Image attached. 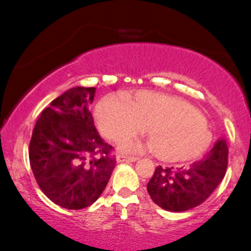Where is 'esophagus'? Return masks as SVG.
Returning <instances> with one entry per match:
<instances>
[{
  "label": "esophagus",
  "mask_w": 251,
  "mask_h": 251,
  "mask_svg": "<svg viewBox=\"0 0 251 251\" xmlns=\"http://www.w3.org/2000/svg\"><path fill=\"white\" fill-rule=\"evenodd\" d=\"M137 160H138V157L129 156L126 155V154H118V155H116V161H118V162H126V161H128V162H135Z\"/></svg>",
  "instance_id": "34e87169"
}]
</instances>
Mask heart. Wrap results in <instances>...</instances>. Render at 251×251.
I'll return each instance as SVG.
<instances>
[{"label": "heart", "instance_id": "1", "mask_svg": "<svg viewBox=\"0 0 251 251\" xmlns=\"http://www.w3.org/2000/svg\"><path fill=\"white\" fill-rule=\"evenodd\" d=\"M106 97L96 107V121L106 139L120 143L146 128L153 152L164 160L186 159L207 147L210 138L203 115L183 99L140 90L125 97ZM123 150L132 151L133 143Z\"/></svg>", "mask_w": 251, "mask_h": 251}]
</instances>
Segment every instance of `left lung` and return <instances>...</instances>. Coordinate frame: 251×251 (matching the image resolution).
<instances>
[{
    "instance_id": "8db88e82",
    "label": "left lung",
    "mask_w": 251,
    "mask_h": 251,
    "mask_svg": "<svg viewBox=\"0 0 251 251\" xmlns=\"http://www.w3.org/2000/svg\"><path fill=\"white\" fill-rule=\"evenodd\" d=\"M227 160V145L224 139H219L210 152L188 167L159 166L147 184L150 197L164 210H190L207 200L221 184Z\"/></svg>"
}]
</instances>
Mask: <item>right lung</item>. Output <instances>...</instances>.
<instances>
[{
  "label": "right lung",
  "mask_w": 251,
  "mask_h": 251,
  "mask_svg": "<svg viewBox=\"0 0 251 251\" xmlns=\"http://www.w3.org/2000/svg\"><path fill=\"white\" fill-rule=\"evenodd\" d=\"M96 88L75 87L41 113L29 143V162L44 194L65 209H83L100 197L116 160L95 128L89 105Z\"/></svg>",
  "instance_id": "1"
}]
</instances>
